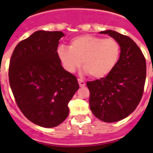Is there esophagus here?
Wrapping results in <instances>:
<instances>
[{
    "label": "esophagus",
    "instance_id": "esophagus-1",
    "mask_svg": "<svg viewBox=\"0 0 153 153\" xmlns=\"http://www.w3.org/2000/svg\"><path fill=\"white\" fill-rule=\"evenodd\" d=\"M78 82H79V86H80V87H83V86H85V85H86V82H85L83 80H82V79H78Z\"/></svg>",
    "mask_w": 153,
    "mask_h": 153
}]
</instances>
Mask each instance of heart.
I'll return each mask as SVG.
<instances>
[{
	"instance_id": "1",
	"label": "heart",
	"mask_w": 153,
	"mask_h": 153,
	"mask_svg": "<svg viewBox=\"0 0 153 153\" xmlns=\"http://www.w3.org/2000/svg\"><path fill=\"white\" fill-rule=\"evenodd\" d=\"M119 55L120 47L115 39L91 35L74 37L69 47L60 45L57 50L58 58L67 71H75L82 60L84 71L95 79L104 78L113 71Z\"/></svg>"
}]
</instances>
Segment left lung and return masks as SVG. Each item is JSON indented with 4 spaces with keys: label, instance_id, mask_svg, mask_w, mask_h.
<instances>
[{
    "label": "left lung",
    "instance_id": "obj_1",
    "mask_svg": "<svg viewBox=\"0 0 153 153\" xmlns=\"http://www.w3.org/2000/svg\"><path fill=\"white\" fill-rule=\"evenodd\" d=\"M114 38L120 46V57L105 78L87 82L90 108L105 122H116L133 113L142 98L146 62L142 51L133 39L113 30L100 32Z\"/></svg>",
    "mask_w": 153,
    "mask_h": 153
}]
</instances>
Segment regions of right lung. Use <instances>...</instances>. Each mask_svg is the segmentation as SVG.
I'll use <instances>...</instances> for the list:
<instances>
[{"label":"right lung","instance_id":"1","mask_svg":"<svg viewBox=\"0 0 153 153\" xmlns=\"http://www.w3.org/2000/svg\"><path fill=\"white\" fill-rule=\"evenodd\" d=\"M62 32L36 31L16 45L9 63L13 95L24 115L44 128L59 126L69 114L68 102L79 88L77 78L57 55Z\"/></svg>","mask_w":153,"mask_h":153}]
</instances>
